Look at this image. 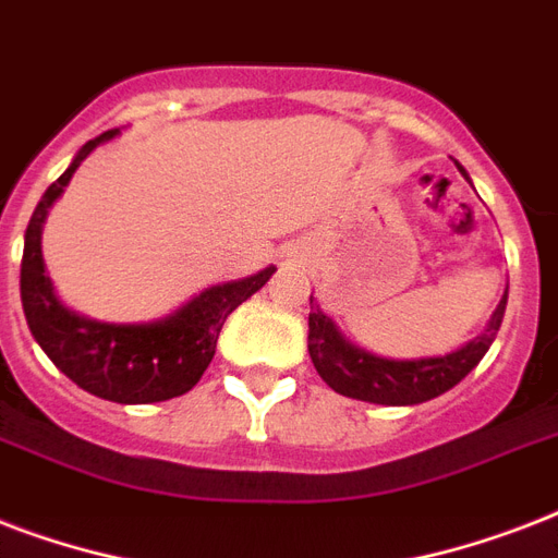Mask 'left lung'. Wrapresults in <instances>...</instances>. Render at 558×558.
Wrapping results in <instances>:
<instances>
[{
    "label": "left lung",
    "instance_id": "obj_1",
    "mask_svg": "<svg viewBox=\"0 0 558 558\" xmlns=\"http://www.w3.org/2000/svg\"><path fill=\"white\" fill-rule=\"evenodd\" d=\"M460 173L466 177L463 168H460ZM310 306H313V295H310ZM504 310H507V295L501 298V304L486 324V330L454 353L397 362V359H379L353 348L336 330V324L313 306V313H310V356H313L318 376L341 397L376 402V405H416V402H428V399L454 388L484 359V353L495 341V332L501 327Z\"/></svg>",
    "mask_w": 558,
    "mask_h": 558
}]
</instances>
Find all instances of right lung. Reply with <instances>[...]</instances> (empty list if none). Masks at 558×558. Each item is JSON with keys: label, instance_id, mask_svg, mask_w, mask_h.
Returning a JSON list of instances; mask_svg holds the SVG:
<instances>
[{"label": "right lung", "instance_id": "add662e5", "mask_svg": "<svg viewBox=\"0 0 558 558\" xmlns=\"http://www.w3.org/2000/svg\"><path fill=\"white\" fill-rule=\"evenodd\" d=\"M116 133L118 130H107L83 144L69 170L43 193L25 231L20 292L31 336L77 388L121 405H144V402L182 397L202 379V373L214 359L226 318L275 275V266L257 271L252 278L205 289L199 298H193L191 304L165 322L104 324L65 310L57 301L43 263V248H39L43 222L51 202L69 185L77 165Z\"/></svg>", "mask_w": 558, "mask_h": 558}]
</instances>
